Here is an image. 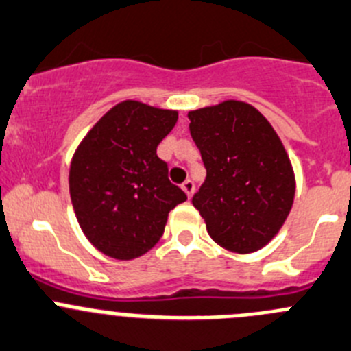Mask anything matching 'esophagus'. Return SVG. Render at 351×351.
Returning <instances> with one entry per match:
<instances>
[{
	"label": "esophagus",
	"instance_id": "obj_1",
	"mask_svg": "<svg viewBox=\"0 0 351 351\" xmlns=\"http://www.w3.org/2000/svg\"><path fill=\"white\" fill-rule=\"evenodd\" d=\"M181 188H182V191H184L186 195H188V198H191V196H193V193H195V182H193V181H189V179H188V181H184V182H182V186H181Z\"/></svg>",
	"mask_w": 351,
	"mask_h": 351
}]
</instances>
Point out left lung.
I'll use <instances>...</instances> for the list:
<instances>
[{"instance_id":"8db88e82","label":"left lung","mask_w":351,"mask_h":351,"mask_svg":"<svg viewBox=\"0 0 351 351\" xmlns=\"http://www.w3.org/2000/svg\"><path fill=\"white\" fill-rule=\"evenodd\" d=\"M206 179L193 196L210 238L234 253H253L282 228L295 199V172L269 120L228 99L188 113Z\"/></svg>"}]
</instances>
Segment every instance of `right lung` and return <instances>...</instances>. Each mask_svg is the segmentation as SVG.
<instances>
[{
  "mask_svg": "<svg viewBox=\"0 0 351 351\" xmlns=\"http://www.w3.org/2000/svg\"><path fill=\"white\" fill-rule=\"evenodd\" d=\"M176 122V110L125 99L93 125L73 153V212L86 238L106 256L145 255L162 238L170 210L188 199L156 155Z\"/></svg>",
  "mask_w": 351,
  "mask_h": 351,
  "instance_id": "obj_1",
  "label": "right lung"
}]
</instances>
